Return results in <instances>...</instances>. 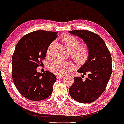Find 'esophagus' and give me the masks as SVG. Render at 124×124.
<instances>
[{
    "label": "esophagus",
    "instance_id": "obj_1",
    "mask_svg": "<svg viewBox=\"0 0 124 124\" xmlns=\"http://www.w3.org/2000/svg\"><path fill=\"white\" fill-rule=\"evenodd\" d=\"M63 78V76H57V79H61V78Z\"/></svg>",
    "mask_w": 124,
    "mask_h": 124
}]
</instances>
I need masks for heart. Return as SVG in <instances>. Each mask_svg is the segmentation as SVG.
<instances>
[{
  "instance_id": "heart-1",
  "label": "heart",
  "mask_w": 124,
  "mask_h": 124,
  "mask_svg": "<svg viewBox=\"0 0 124 124\" xmlns=\"http://www.w3.org/2000/svg\"><path fill=\"white\" fill-rule=\"evenodd\" d=\"M62 40L68 51L72 54L73 60L79 66H82L87 62L89 57V50L84 47H80L81 44L78 39L71 35L67 34L62 37ZM54 44V42H53L48 47L47 51L48 55L50 54L51 50ZM73 67V65L70 63L57 60L50 64L49 69L55 74L63 75L71 70Z\"/></svg>"
}]
</instances>
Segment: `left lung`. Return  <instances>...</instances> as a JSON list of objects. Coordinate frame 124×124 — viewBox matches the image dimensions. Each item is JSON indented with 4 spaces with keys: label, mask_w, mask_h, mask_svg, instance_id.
I'll list each match as a JSON object with an SVG mask.
<instances>
[{
    "label": "left lung",
    "mask_w": 124,
    "mask_h": 124,
    "mask_svg": "<svg viewBox=\"0 0 124 124\" xmlns=\"http://www.w3.org/2000/svg\"><path fill=\"white\" fill-rule=\"evenodd\" d=\"M83 40L89 52L87 62L77 71L87 74L83 80L74 77L69 88L70 96L80 103H89L99 98L104 91L112 73L111 57L105 43L101 37L91 31L83 30L69 31Z\"/></svg>",
    "instance_id": "8db88e82"
}]
</instances>
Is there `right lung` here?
<instances>
[{"mask_svg": "<svg viewBox=\"0 0 124 124\" xmlns=\"http://www.w3.org/2000/svg\"><path fill=\"white\" fill-rule=\"evenodd\" d=\"M58 32L37 30L23 36L16 44L12 57V77L17 90L26 99L39 101L51 95L56 77L36 68L46 57L49 46Z\"/></svg>", "mask_w": 124, "mask_h": 124, "instance_id": "1", "label": "right lung"}]
</instances>
